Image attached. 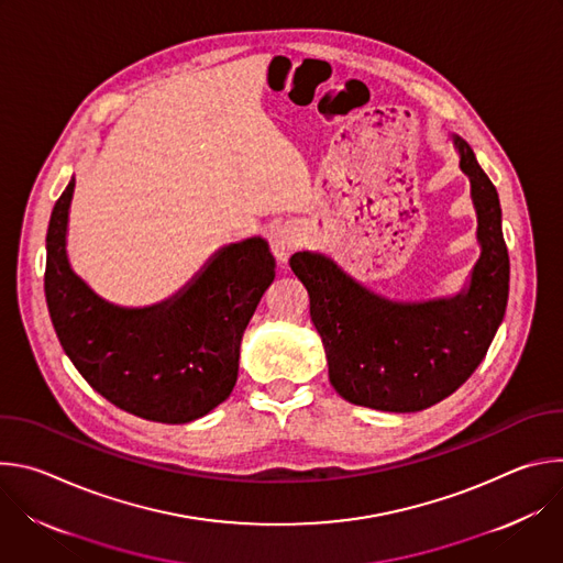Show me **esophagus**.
I'll list each match as a JSON object with an SVG mask.
<instances>
[{
    "label": "esophagus",
    "instance_id": "34e87169",
    "mask_svg": "<svg viewBox=\"0 0 563 563\" xmlns=\"http://www.w3.org/2000/svg\"><path fill=\"white\" fill-rule=\"evenodd\" d=\"M269 245H272V252L276 256L278 263H287L291 254L298 252L300 247V235H298V229L294 224H280L272 231L269 235Z\"/></svg>",
    "mask_w": 563,
    "mask_h": 563
}]
</instances>
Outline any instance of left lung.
<instances>
[{"instance_id":"8db88e82","label":"left lung","mask_w":563,"mask_h":563,"mask_svg":"<svg viewBox=\"0 0 563 563\" xmlns=\"http://www.w3.org/2000/svg\"><path fill=\"white\" fill-rule=\"evenodd\" d=\"M470 178L481 258L454 298L391 302L361 287L330 258L298 252L291 272L309 294L311 323L323 339L330 380L354 406L419 412L454 389L484 361L508 305L510 258L499 194L474 151L454 137Z\"/></svg>"}]
</instances>
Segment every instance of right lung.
<instances>
[{"label": "right lung", "instance_id": "1", "mask_svg": "<svg viewBox=\"0 0 563 563\" xmlns=\"http://www.w3.org/2000/svg\"><path fill=\"white\" fill-rule=\"evenodd\" d=\"M75 178L57 198L46 233L44 294L55 334L85 380L129 415L189 423L231 394L240 339L276 261L263 238L224 247L172 300L124 309L102 300L66 258Z\"/></svg>", "mask_w": 563, "mask_h": 563}]
</instances>
